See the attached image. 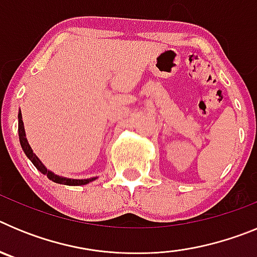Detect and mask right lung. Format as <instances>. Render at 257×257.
I'll return each instance as SVG.
<instances>
[{"label":"right lung","instance_id":"right-lung-1","mask_svg":"<svg viewBox=\"0 0 257 257\" xmlns=\"http://www.w3.org/2000/svg\"><path fill=\"white\" fill-rule=\"evenodd\" d=\"M18 121H19V124H18V130H19V140H20V145H22L23 151L26 153V156L28 157L29 160L32 161V163L36 166V169L38 171H41L44 175H46L47 178L50 180H52L54 183H58V184H64V185H86V184L91 183L92 180H95L96 178H91V179H67V178H63V176H58L55 175L52 171L47 170L46 167L44 166V163L41 162L40 158L33 153L32 151L31 145L28 144V140L26 138V131H24V124H23V119H22V113L19 112L18 114Z\"/></svg>","mask_w":257,"mask_h":257}]
</instances>
